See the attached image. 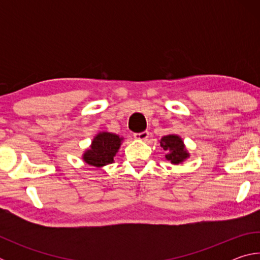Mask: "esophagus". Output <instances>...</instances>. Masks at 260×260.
I'll return each instance as SVG.
<instances>
[{"mask_svg":"<svg viewBox=\"0 0 260 260\" xmlns=\"http://www.w3.org/2000/svg\"><path fill=\"white\" fill-rule=\"evenodd\" d=\"M148 138H149V132H147V131L134 134V139L140 140V141H146Z\"/></svg>","mask_w":260,"mask_h":260,"instance_id":"34e87169","label":"esophagus"}]
</instances>
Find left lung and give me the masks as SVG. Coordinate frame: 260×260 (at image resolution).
Wrapping results in <instances>:
<instances>
[{
    "instance_id": "1",
    "label": "left lung",
    "mask_w": 260,
    "mask_h": 260,
    "mask_svg": "<svg viewBox=\"0 0 260 260\" xmlns=\"http://www.w3.org/2000/svg\"><path fill=\"white\" fill-rule=\"evenodd\" d=\"M160 146L167 151L165 158L172 164H179L189 157L181 138L178 135H167L160 140Z\"/></svg>"
}]
</instances>
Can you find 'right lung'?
Here are the masks:
<instances>
[{"mask_svg": "<svg viewBox=\"0 0 260 260\" xmlns=\"http://www.w3.org/2000/svg\"><path fill=\"white\" fill-rule=\"evenodd\" d=\"M122 139L117 134L102 132L95 136L89 150L85 151L82 159L87 164L95 167H101L111 164L113 158L120 148Z\"/></svg>", "mask_w": 260, "mask_h": 260, "instance_id": "right-lung-1", "label": "right lung"}]
</instances>
